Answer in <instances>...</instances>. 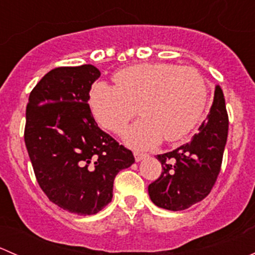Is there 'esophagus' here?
Here are the masks:
<instances>
[{
	"label": "esophagus",
	"instance_id": "obj_1",
	"mask_svg": "<svg viewBox=\"0 0 255 255\" xmlns=\"http://www.w3.org/2000/svg\"><path fill=\"white\" fill-rule=\"evenodd\" d=\"M133 155H134L135 161H140L146 156L145 153H140V151H133Z\"/></svg>",
	"mask_w": 255,
	"mask_h": 255
}]
</instances>
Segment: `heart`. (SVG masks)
I'll return each instance as SVG.
<instances>
[{
	"instance_id": "obj_1",
	"label": "heart",
	"mask_w": 255,
	"mask_h": 255,
	"mask_svg": "<svg viewBox=\"0 0 255 255\" xmlns=\"http://www.w3.org/2000/svg\"><path fill=\"white\" fill-rule=\"evenodd\" d=\"M116 87L94 85L90 106L97 122L121 134L137 116L144 118L126 134L129 145L148 148L164 137L181 139L195 127L207 100L206 80L199 70L175 64L143 63L128 66L113 75Z\"/></svg>"
}]
</instances>
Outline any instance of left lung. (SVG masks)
<instances>
[{"label": "left lung", "instance_id": "left-lung-1", "mask_svg": "<svg viewBox=\"0 0 255 255\" xmlns=\"http://www.w3.org/2000/svg\"><path fill=\"white\" fill-rule=\"evenodd\" d=\"M227 135L225 95L216 85L213 104L199 133L175 150L156 155L163 170L148 186L151 201L170 211L186 210L202 201L217 181Z\"/></svg>", "mask_w": 255, "mask_h": 255}]
</instances>
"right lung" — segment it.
<instances>
[{
	"mask_svg": "<svg viewBox=\"0 0 255 255\" xmlns=\"http://www.w3.org/2000/svg\"><path fill=\"white\" fill-rule=\"evenodd\" d=\"M100 75L90 64L53 69L32 90L25 110L24 143L40 189L81 216L109 205L116 175L134 163L132 151L95 122L87 101Z\"/></svg>",
	"mask_w": 255,
	"mask_h": 255,
	"instance_id": "obj_1",
	"label": "right lung"
}]
</instances>
